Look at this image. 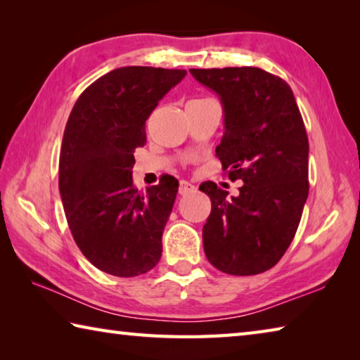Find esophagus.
Here are the masks:
<instances>
[{
  "instance_id": "esophagus-1",
  "label": "esophagus",
  "mask_w": 360,
  "mask_h": 360,
  "mask_svg": "<svg viewBox=\"0 0 360 360\" xmlns=\"http://www.w3.org/2000/svg\"><path fill=\"white\" fill-rule=\"evenodd\" d=\"M192 192H195V186H192L191 182H187V181L179 182V195H188Z\"/></svg>"
}]
</instances>
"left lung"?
<instances>
[{"mask_svg": "<svg viewBox=\"0 0 360 360\" xmlns=\"http://www.w3.org/2000/svg\"><path fill=\"white\" fill-rule=\"evenodd\" d=\"M221 96L225 131L216 155L238 197L214 182L203 248L211 265L235 276L275 266L294 240L308 198V136L289 84L260 68L191 70Z\"/></svg>", "mask_w": 360, "mask_h": 360, "instance_id": "left-lung-1", "label": "left lung"}]
</instances>
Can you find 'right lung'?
<instances>
[{
  "mask_svg": "<svg viewBox=\"0 0 360 360\" xmlns=\"http://www.w3.org/2000/svg\"><path fill=\"white\" fill-rule=\"evenodd\" d=\"M186 70L125 66L96 79L79 96L63 133L58 188L77 248L112 276L148 273L162 257V233L178 181L146 192L133 186V152L146 144V120Z\"/></svg>",
  "mask_w": 360,
  "mask_h": 360,
  "instance_id": "right-lung-1",
  "label": "right lung"
}]
</instances>
